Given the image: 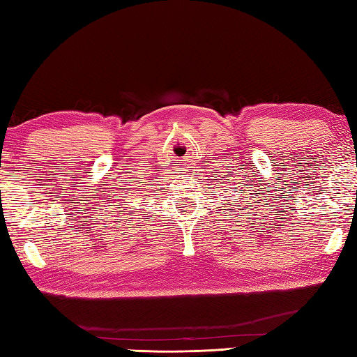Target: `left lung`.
I'll list each match as a JSON object with an SVG mask.
<instances>
[{
  "instance_id": "left-lung-1",
  "label": "left lung",
  "mask_w": 357,
  "mask_h": 357,
  "mask_svg": "<svg viewBox=\"0 0 357 357\" xmlns=\"http://www.w3.org/2000/svg\"><path fill=\"white\" fill-rule=\"evenodd\" d=\"M228 202H231V198H228ZM241 203V202H239ZM231 204H234V203H231ZM223 208H225V206H223ZM229 211H233V209H229Z\"/></svg>"
}]
</instances>
